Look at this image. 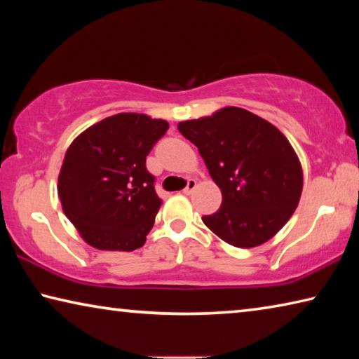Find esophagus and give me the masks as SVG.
<instances>
[{"label":"esophagus","mask_w":359,"mask_h":359,"mask_svg":"<svg viewBox=\"0 0 359 359\" xmlns=\"http://www.w3.org/2000/svg\"><path fill=\"white\" fill-rule=\"evenodd\" d=\"M198 187V182L194 179H188L187 182V187L184 188V194H191L194 191V188Z\"/></svg>","instance_id":"esophagus-1"}]
</instances>
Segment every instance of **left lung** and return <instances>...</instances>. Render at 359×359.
I'll return each mask as SVG.
<instances>
[{
	"instance_id": "1",
	"label": "left lung",
	"mask_w": 359,
	"mask_h": 359,
	"mask_svg": "<svg viewBox=\"0 0 359 359\" xmlns=\"http://www.w3.org/2000/svg\"><path fill=\"white\" fill-rule=\"evenodd\" d=\"M210 177L222 188V208L203 217L229 245L252 248L283 228L302 193V168L294 149L269 121L241 107L180 121Z\"/></svg>"
}]
</instances>
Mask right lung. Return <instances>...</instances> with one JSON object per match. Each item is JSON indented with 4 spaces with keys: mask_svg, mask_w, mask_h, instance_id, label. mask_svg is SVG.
I'll list each match as a JSON object with an SVG mask.
<instances>
[{
    "mask_svg": "<svg viewBox=\"0 0 359 359\" xmlns=\"http://www.w3.org/2000/svg\"><path fill=\"white\" fill-rule=\"evenodd\" d=\"M168 128L166 120L121 112L90 126L66 150L58 196L88 245L133 252L145 244L161 208L145 156Z\"/></svg>",
    "mask_w": 359,
    "mask_h": 359,
    "instance_id": "1",
    "label": "right lung"
}]
</instances>
